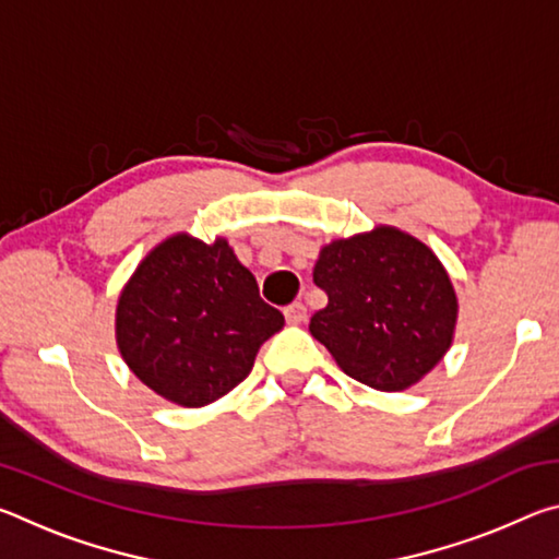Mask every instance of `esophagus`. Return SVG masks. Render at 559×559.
Listing matches in <instances>:
<instances>
[{"label": "esophagus", "instance_id": "esophagus-1", "mask_svg": "<svg viewBox=\"0 0 559 559\" xmlns=\"http://www.w3.org/2000/svg\"><path fill=\"white\" fill-rule=\"evenodd\" d=\"M283 316H286L288 323L298 325V323H302V320H306V316H308V308L302 306L300 300H296V302H290V306H286V310H283Z\"/></svg>", "mask_w": 559, "mask_h": 559}]
</instances>
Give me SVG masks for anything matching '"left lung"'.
I'll return each mask as SVG.
<instances>
[{
  "label": "left lung",
  "instance_id": "8db88e82",
  "mask_svg": "<svg viewBox=\"0 0 559 559\" xmlns=\"http://www.w3.org/2000/svg\"><path fill=\"white\" fill-rule=\"evenodd\" d=\"M313 281L328 306L310 333L340 370L380 392H402L447 355L456 293L429 246L392 226L328 243Z\"/></svg>",
  "mask_w": 559,
  "mask_h": 559
}]
</instances>
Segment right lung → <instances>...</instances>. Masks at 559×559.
<instances>
[{"instance_id": "add662e5", "label": "right lung", "mask_w": 559, "mask_h": 559, "mask_svg": "<svg viewBox=\"0 0 559 559\" xmlns=\"http://www.w3.org/2000/svg\"><path fill=\"white\" fill-rule=\"evenodd\" d=\"M283 313L259 296L229 243L177 234L153 249L120 293V355L150 390L204 406L249 377Z\"/></svg>"}]
</instances>
